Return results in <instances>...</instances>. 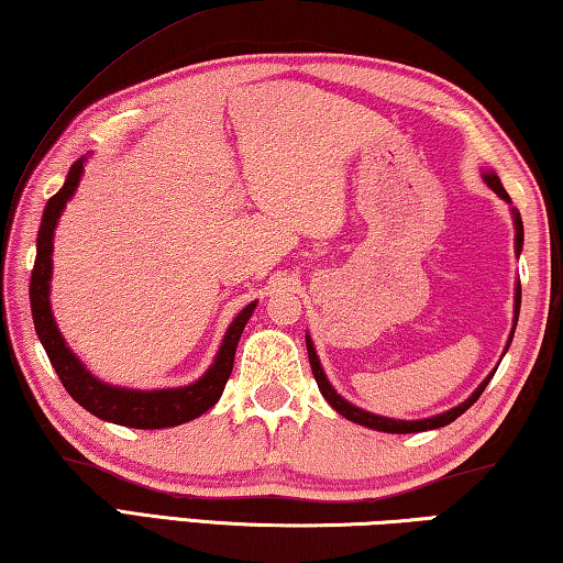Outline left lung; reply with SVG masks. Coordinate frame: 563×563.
Returning a JSON list of instances; mask_svg holds the SVG:
<instances>
[{
	"label": "left lung",
	"instance_id": "obj_1",
	"mask_svg": "<svg viewBox=\"0 0 563 563\" xmlns=\"http://www.w3.org/2000/svg\"><path fill=\"white\" fill-rule=\"evenodd\" d=\"M482 178L484 184H487L494 194H497L504 203L511 206V198L507 190H504L499 176L494 174V170H482ZM511 211V221H514V231H517V235H514V251H517V255H521V247H523V223H521V216L517 208H509ZM519 308H521V283H517V288H514V325H511V332H509V340H507V347H504V352L509 350L511 345V338H514V330H517V320H519ZM305 345H308V357H310V367H312V375H316V383L320 387L322 397L328 399V405L335 409V412H340L345 419H350V422L355 424H362V427H369V430H377V432H387V434H415V432H427V430H440V427H446L450 422H454L456 417L464 415L466 409H470L476 399H479V395L484 393V387L489 385V379L494 377V373H497V367L492 369V373L482 379V385L474 389V393L464 399L462 405H456L452 409H446V412L442 415H434V417H424V419H395V417H383V415H375V412H367V409L362 407H355L352 402H347L345 397H342L335 387L330 385V379L325 375V369H322L320 365V357L316 352V345H312V340L308 332H305Z\"/></svg>",
	"mask_w": 563,
	"mask_h": 563
}]
</instances>
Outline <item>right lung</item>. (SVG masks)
I'll return each instance as SVG.
<instances>
[{
  "instance_id": "obj_1",
  "label": "right lung",
  "mask_w": 563,
  "mask_h": 563,
  "mask_svg": "<svg viewBox=\"0 0 563 563\" xmlns=\"http://www.w3.org/2000/svg\"><path fill=\"white\" fill-rule=\"evenodd\" d=\"M89 156H81L74 161V166L66 176L59 194H54L46 201L40 235H36V261L32 271L30 283V300H32V318L34 330L40 335L42 345L49 355V362L59 375L62 385L66 387L76 402H79L87 412L103 419V422L133 427V430H166V427H178L190 419L201 417L208 412L223 395V387L228 377L233 373V357L238 340L243 335V328L251 320L255 305H251L238 312L231 325H228L225 335L218 347L213 365L196 379V383L184 387H164V389H131L109 385L89 373V367L74 355V350L66 345L64 335L56 328L54 312H52V253H54V231L59 225V218L64 213L66 203L79 188V180L84 176V164Z\"/></svg>"
}]
</instances>
